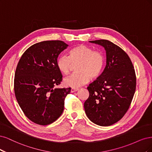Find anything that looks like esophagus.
<instances>
[{
    "instance_id": "obj_1",
    "label": "esophagus",
    "mask_w": 152,
    "mask_h": 152,
    "mask_svg": "<svg viewBox=\"0 0 152 152\" xmlns=\"http://www.w3.org/2000/svg\"><path fill=\"white\" fill-rule=\"evenodd\" d=\"M78 90V88H72L71 89V93H73V92H75V91H77Z\"/></svg>"
}]
</instances>
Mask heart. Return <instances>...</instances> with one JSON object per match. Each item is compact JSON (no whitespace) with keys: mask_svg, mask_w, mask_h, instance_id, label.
Instances as JSON below:
<instances>
[{"mask_svg":"<svg viewBox=\"0 0 152 152\" xmlns=\"http://www.w3.org/2000/svg\"><path fill=\"white\" fill-rule=\"evenodd\" d=\"M104 57L99 51L84 45H77L69 52V56L61 55L57 58L58 69L64 75H68L72 64H77L76 72L64 80V84L71 87H79L91 79L99 77L104 66Z\"/></svg>","mask_w":152,"mask_h":152,"instance_id":"heart-1","label":"heart"}]
</instances>
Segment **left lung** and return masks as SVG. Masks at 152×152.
Listing matches in <instances>:
<instances>
[{
  "instance_id": "1",
  "label": "left lung",
  "mask_w": 152,
  "mask_h": 152,
  "mask_svg": "<svg viewBox=\"0 0 152 152\" xmlns=\"http://www.w3.org/2000/svg\"><path fill=\"white\" fill-rule=\"evenodd\" d=\"M104 47L106 66L98 79L87 88L89 97L84 104L85 113L101 126L114 124L128 110L136 90V75L128 54L107 40L90 41Z\"/></svg>"
}]
</instances>
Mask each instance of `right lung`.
<instances>
[{
    "label": "right lung",
    "instance_id": "right-lung-1",
    "mask_svg": "<svg viewBox=\"0 0 152 152\" xmlns=\"http://www.w3.org/2000/svg\"><path fill=\"white\" fill-rule=\"evenodd\" d=\"M69 46L61 40L43 41L24 52L14 76V93L28 118L39 125H48L62 114L64 99L71 88H58L62 76L56 62Z\"/></svg>",
    "mask_w": 152,
    "mask_h": 152
}]
</instances>
